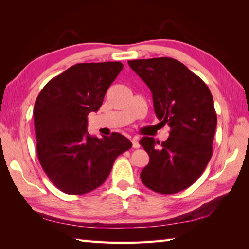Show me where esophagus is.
<instances>
[{
    "label": "esophagus",
    "instance_id": "esophagus-1",
    "mask_svg": "<svg viewBox=\"0 0 249 249\" xmlns=\"http://www.w3.org/2000/svg\"><path fill=\"white\" fill-rule=\"evenodd\" d=\"M131 142H133V146L134 149H139L140 144H139V139L137 138V137H134L133 139H131Z\"/></svg>",
    "mask_w": 249,
    "mask_h": 249
}]
</instances>
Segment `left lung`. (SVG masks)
<instances>
[{
	"mask_svg": "<svg viewBox=\"0 0 249 249\" xmlns=\"http://www.w3.org/2000/svg\"><path fill=\"white\" fill-rule=\"evenodd\" d=\"M153 94L157 119L170 126L168 140L143 137L139 143L150 156L141 181L158 194H176L194 184L213 154L217 125L213 96L208 86L172 57L128 61Z\"/></svg>",
	"mask_w": 249,
	"mask_h": 249,
	"instance_id": "obj_1",
	"label": "left lung"
}]
</instances>
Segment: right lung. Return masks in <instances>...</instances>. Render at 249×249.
<instances>
[{"instance_id":"add662e5","label":"right lung","mask_w":249,"mask_h":249,"mask_svg":"<svg viewBox=\"0 0 249 249\" xmlns=\"http://www.w3.org/2000/svg\"><path fill=\"white\" fill-rule=\"evenodd\" d=\"M122 70L121 62L79 63L52 78L36 98L37 156L63 193L84 195L99 187L116 157L133 145L118 133L98 139L87 130L89 113L98 111Z\"/></svg>"}]
</instances>
